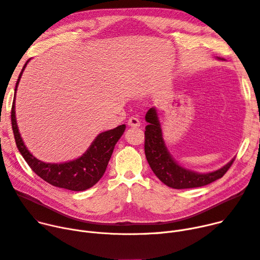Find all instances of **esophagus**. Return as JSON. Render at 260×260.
I'll return each instance as SVG.
<instances>
[{"mask_svg": "<svg viewBox=\"0 0 260 260\" xmlns=\"http://www.w3.org/2000/svg\"><path fill=\"white\" fill-rule=\"evenodd\" d=\"M127 124L132 127H139L140 126V120L138 119L137 117H131L127 121Z\"/></svg>", "mask_w": 260, "mask_h": 260, "instance_id": "obj_1", "label": "esophagus"}]
</instances>
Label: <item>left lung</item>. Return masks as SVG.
Segmentation results:
<instances>
[{
	"label": "left lung",
	"mask_w": 260,
	"mask_h": 260,
	"mask_svg": "<svg viewBox=\"0 0 260 260\" xmlns=\"http://www.w3.org/2000/svg\"><path fill=\"white\" fill-rule=\"evenodd\" d=\"M145 120L148 122L145 126L144 133V150L146 160L153 174L168 187L175 189H187L208 185L222 178L234 162L233 159L222 168L209 172V174H198V172L185 169L171 158L165 146L155 109L151 108L148 110Z\"/></svg>",
	"instance_id": "obj_1"
}]
</instances>
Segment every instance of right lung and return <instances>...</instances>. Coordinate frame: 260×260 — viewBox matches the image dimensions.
Returning a JSON list of instances; mask_svg holds the SVG:
<instances>
[{"label":"right lung","mask_w":260,"mask_h":260,"mask_svg":"<svg viewBox=\"0 0 260 260\" xmlns=\"http://www.w3.org/2000/svg\"><path fill=\"white\" fill-rule=\"evenodd\" d=\"M27 62L24 64L19 79L16 81L14 92H16V88L19 85L21 76L27 66ZM14 100L15 96L11 108V124L14 140L27 164L40 178L55 187L72 190V191H82V190L89 189L101 179L112 157L115 144L124 133V124L119 125L114 129L99 134L89 149L80 158L74 161L61 164L44 163L38 160L36 157H33L22 140L16 124Z\"/></svg>","instance_id":"add662e5"}]
</instances>
